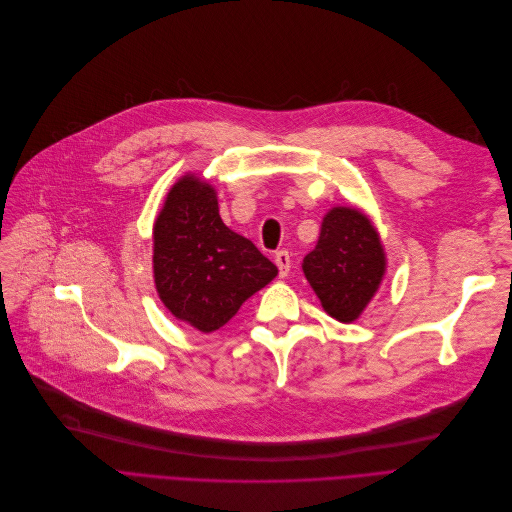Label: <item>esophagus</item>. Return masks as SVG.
Listing matches in <instances>:
<instances>
[{
    "instance_id": "34e87169",
    "label": "esophagus",
    "mask_w": 512,
    "mask_h": 512,
    "mask_svg": "<svg viewBox=\"0 0 512 512\" xmlns=\"http://www.w3.org/2000/svg\"><path fill=\"white\" fill-rule=\"evenodd\" d=\"M275 264H277V269H279V277H287L289 271H291V256H289V252H285V250L277 252L275 254Z\"/></svg>"
}]
</instances>
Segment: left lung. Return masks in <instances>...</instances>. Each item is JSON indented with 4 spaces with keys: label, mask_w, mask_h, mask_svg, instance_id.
<instances>
[{
    "label": "left lung",
    "mask_w": 512,
    "mask_h": 512,
    "mask_svg": "<svg viewBox=\"0 0 512 512\" xmlns=\"http://www.w3.org/2000/svg\"><path fill=\"white\" fill-rule=\"evenodd\" d=\"M385 262L371 218L358 208L335 206L325 214L319 241L302 269L325 312L339 323H352L377 294Z\"/></svg>",
    "instance_id": "8db88e82"
}]
</instances>
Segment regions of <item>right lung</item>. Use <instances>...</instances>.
Instances as JSON below:
<instances>
[{
  "label": "right lung",
  "mask_w": 512,
  "mask_h": 512,
  "mask_svg": "<svg viewBox=\"0 0 512 512\" xmlns=\"http://www.w3.org/2000/svg\"><path fill=\"white\" fill-rule=\"evenodd\" d=\"M154 283L175 319L212 333L277 277V266L218 214L216 191L181 177L154 223Z\"/></svg>",
  "instance_id": "1"
}]
</instances>
